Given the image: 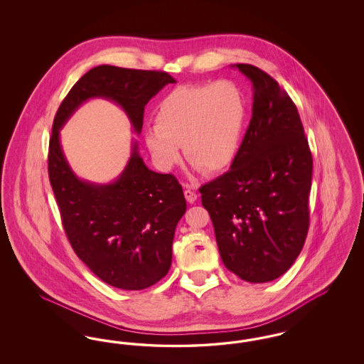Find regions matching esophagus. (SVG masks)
<instances>
[{
	"instance_id": "1",
	"label": "esophagus",
	"mask_w": 364,
	"mask_h": 364,
	"mask_svg": "<svg viewBox=\"0 0 364 364\" xmlns=\"http://www.w3.org/2000/svg\"><path fill=\"white\" fill-rule=\"evenodd\" d=\"M184 196H186V199L190 202V203H193L196 199H198V195H196V192L190 188V187H187V190L184 191Z\"/></svg>"
}]
</instances>
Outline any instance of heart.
<instances>
[{
  "instance_id": "b5f03b06",
  "label": "heart",
  "mask_w": 364,
  "mask_h": 364,
  "mask_svg": "<svg viewBox=\"0 0 364 364\" xmlns=\"http://www.w3.org/2000/svg\"><path fill=\"white\" fill-rule=\"evenodd\" d=\"M247 122V100L232 80L184 85L156 105L144 144L156 166L169 171L181 159L203 173H217L237 156Z\"/></svg>"
}]
</instances>
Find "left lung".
Listing matches in <instances>:
<instances>
[{
    "mask_svg": "<svg viewBox=\"0 0 364 364\" xmlns=\"http://www.w3.org/2000/svg\"><path fill=\"white\" fill-rule=\"evenodd\" d=\"M236 67L252 87V117L230 169L199 191L226 269L259 284L282 276L304 245L312 156L291 97L259 68Z\"/></svg>",
    "mask_w": 364,
    "mask_h": 364,
    "instance_id": "obj_1",
    "label": "left lung"
}]
</instances>
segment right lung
<instances>
[{"label": "right lung", "mask_w": 364, "mask_h": 364, "mask_svg": "<svg viewBox=\"0 0 364 364\" xmlns=\"http://www.w3.org/2000/svg\"><path fill=\"white\" fill-rule=\"evenodd\" d=\"M173 77L161 70L100 65L88 70L60 105L49 143V178L63 226L76 255L104 282L140 291L166 276L172 263L174 229L187 210L173 174L150 171L132 144L122 173L109 184L80 180L64 156L60 129L91 98L122 107L136 134L144 106Z\"/></svg>", "instance_id": "1"}]
</instances>
